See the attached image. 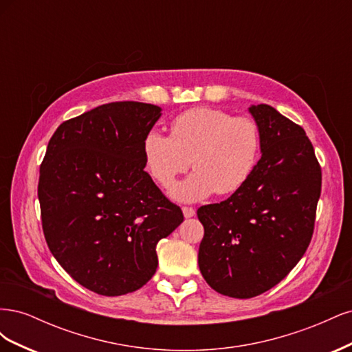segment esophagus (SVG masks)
I'll use <instances>...</instances> for the list:
<instances>
[{"label": "esophagus", "instance_id": "1", "mask_svg": "<svg viewBox=\"0 0 352 352\" xmlns=\"http://www.w3.org/2000/svg\"><path fill=\"white\" fill-rule=\"evenodd\" d=\"M182 211H184V216L186 219H190V217L195 216V210L192 207H182Z\"/></svg>", "mask_w": 352, "mask_h": 352}]
</instances>
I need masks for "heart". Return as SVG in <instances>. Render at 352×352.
<instances>
[{
    "instance_id": "heart-1",
    "label": "heart",
    "mask_w": 352,
    "mask_h": 352,
    "mask_svg": "<svg viewBox=\"0 0 352 352\" xmlns=\"http://www.w3.org/2000/svg\"><path fill=\"white\" fill-rule=\"evenodd\" d=\"M260 153L257 122L211 107L179 113L170 122V136L150 131L142 141L146 172L162 186L184 173L190 158L195 172L170 189V195L184 202L236 192L248 182Z\"/></svg>"
}]
</instances>
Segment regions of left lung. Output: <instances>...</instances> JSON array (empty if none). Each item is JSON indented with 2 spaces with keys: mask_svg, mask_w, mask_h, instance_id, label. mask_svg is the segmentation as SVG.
I'll return each instance as SVG.
<instances>
[{
  "mask_svg": "<svg viewBox=\"0 0 352 352\" xmlns=\"http://www.w3.org/2000/svg\"><path fill=\"white\" fill-rule=\"evenodd\" d=\"M248 111L261 131V158L239 190L197 211L202 278L232 298L272 289L302 258L322 190V168L302 127L267 104Z\"/></svg>",
  "mask_w": 352,
  "mask_h": 352,
  "instance_id": "8db88e82",
  "label": "left lung"
}]
</instances>
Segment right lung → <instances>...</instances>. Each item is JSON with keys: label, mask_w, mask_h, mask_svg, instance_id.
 <instances>
[{"label": "right lung", "mask_w": 352, "mask_h": 352, "mask_svg": "<svg viewBox=\"0 0 352 352\" xmlns=\"http://www.w3.org/2000/svg\"><path fill=\"white\" fill-rule=\"evenodd\" d=\"M162 116L120 101L63 122L39 168L42 229L54 258L87 289L119 296L150 280L157 243L184 212L144 167V136Z\"/></svg>", "instance_id": "right-lung-1"}]
</instances>
